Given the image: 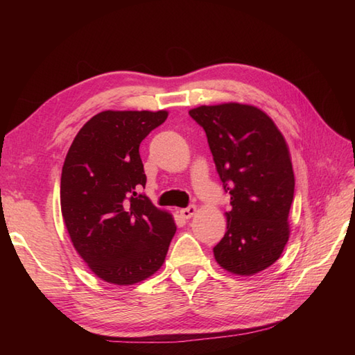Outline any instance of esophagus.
<instances>
[{
  "label": "esophagus",
  "instance_id": "obj_1",
  "mask_svg": "<svg viewBox=\"0 0 355 355\" xmlns=\"http://www.w3.org/2000/svg\"><path fill=\"white\" fill-rule=\"evenodd\" d=\"M195 214H197V206H193V205L180 210V215H182L184 220H189V218H192Z\"/></svg>",
  "mask_w": 355,
  "mask_h": 355
}]
</instances>
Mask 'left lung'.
Here are the masks:
<instances>
[{"label": "left lung", "mask_w": 355, "mask_h": 355, "mask_svg": "<svg viewBox=\"0 0 355 355\" xmlns=\"http://www.w3.org/2000/svg\"><path fill=\"white\" fill-rule=\"evenodd\" d=\"M189 116L205 130L218 175L230 193L227 232L214 247L215 259L241 276L266 270L290 236L294 173L284 135L252 105H202Z\"/></svg>", "instance_id": "left-lung-1"}]
</instances>
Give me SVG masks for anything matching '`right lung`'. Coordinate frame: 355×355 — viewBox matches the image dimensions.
<instances>
[{
  "instance_id": "add662e5",
  "label": "right lung",
  "mask_w": 355,
  "mask_h": 355,
  "mask_svg": "<svg viewBox=\"0 0 355 355\" xmlns=\"http://www.w3.org/2000/svg\"><path fill=\"white\" fill-rule=\"evenodd\" d=\"M166 111H103L80 128L61 175V210L80 258L103 281L132 285L163 266L175 223L140 191V143Z\"/></svg>"
}]
</instances>
